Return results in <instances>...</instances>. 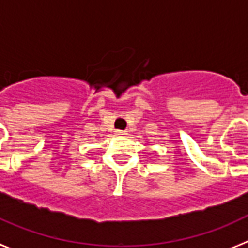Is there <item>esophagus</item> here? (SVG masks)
Returning <instances> with one entry per match:
<instances>
[{
	"label": "esophagus",
	"instance_id": "esophagus-1",
	"mask_svg": "<svg viewBox=\"0 0 248 248\" xmlns=\"http://www.w3.org/2000/svg\"><path fill=\"white\" fill-rule=\"evenodd\" d=\"M115 134H116V136L123 137V136H126V132H125V130H116Z\"/></svg>",
	"mask_w": 248,
	"mask_h": 248
}]
</instances>
